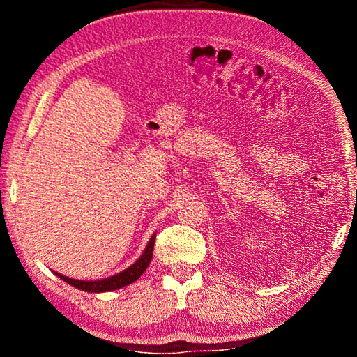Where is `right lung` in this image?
<instances>
[{"label":"right lung","instance_id":"obj_1","mask_svg":"<svg viewBox=\"0 0 357 357\" xmlns=\"http://www.w3.org/2000/svg\"><path fill=\"white\" fill-rule=\"evenodd\" d=\"M154 241H155V233L151 236L149 243L146 244V247H144V250L140 255V258H138L134 264H130L129 268H126L124 271H121V273H118V274L105 277V279L80 280V279H72V277H66L63 274L55 273V271H53V274L58 275L59 279L64 280L66 283H69V285L82 289V291H86V293L114 291V289L124 288V287L130 285V283H134L135 280H138V277H140L144 271H146V268L151 263V259H153Z\"/></svg>","mask_w":357,"mask_h":357}]
</instances>
